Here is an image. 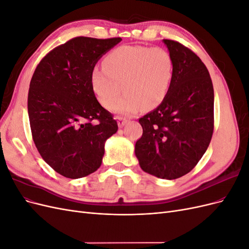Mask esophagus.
<instances>
[{
    "label": "esophagus",
    "mask_w": 249,
    "mask_h": 249,
    "mask_svg": "<svg viewBox=\"0 0 249 249\" xmlns=\"http://www.w3.org/2000/svg\"><path fill=\"white\" fill-rule=\"evenodd\" d=\"M116 119H117V124H118V126H119V127H123V126L127 123V120H126L125 118H124V117L118 116Z\"/></svg>",
    "instance_id": "obj_1"
}]
</instances>
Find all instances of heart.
Segmentation results:
<instances>
[{
	"instance_id": "heart-1",
	"label": "heart",
	"mask_w": 249,
	"mask_h": 249,
	"mask_svg": "<svg viewBox=\"0 0 249 249\" xmlns=\"http://www.w3.org/2000/svg\"><path fill=\"white\" fill-rule=\"evenodd\" d=\"M104 64L91 73L93 92L103 106L110 109L123 89L125 95L112 107L118 114H134L141 106L154 109L168 92L173 63L163 49L123 46L112 51Z\"/></svg>"
}]
</instances>
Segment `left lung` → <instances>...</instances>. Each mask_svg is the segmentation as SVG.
Returning <instances> with one entry per match:
<instances>
[{
    "label": "left lung",
    "instance_id": "8db88e82",
    "mask_svg": "<svg viewBox=\"0 0 249 249\" xmlns=\"http://www.w3.org/2000/svg\"><path fill=\"white\" fill-rule=\"evenodd\" d=\"M173 63L168 92L139 119L142 136L135 155L143 171L164 179L190 172L210 144L214 130V89L206 65L179 42L163 39Z\"/></svg>",
    "mask_w": 249,
    "mask_h": 249
}]
</instances>
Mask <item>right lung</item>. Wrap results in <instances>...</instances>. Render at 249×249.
I'll use <instances>...</instances> for the list:
<instances>
[{
    "label": "right lung",
    "mask_w": 249,
    "mask_h": 249,
    "mask_svg": "<svg viewBox=\"0 0 249 249\" xmlns=\"http://www.w3.org/2000/svg\"><path fill=\"white\" fill-rule=\"evenodd\" d=\"M120 41L72 38L44 56L30 82L33 141L42 159L65 178H80L100 168L105 142L117 132L116 120L94 95L91 73Z\"/></svg>",
    "instance_id": "1"
}]
</instances>
